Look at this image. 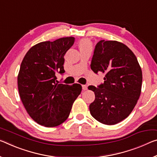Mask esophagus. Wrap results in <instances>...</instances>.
Wrapping results in <instances>:
<instances>
[{"label": "esophagus", "mask_w": 157, "mask_h": 157, "mask_svg": "<svg viewBox=\"0 0 157 157\" xmlns=\"http://www.w3.org/2000/svg\"><path fill=\"white\" fill-rule=\"evenodd\" d=\"M82 86L83 90H86V89H87V86L86 85H82Z\"/></svg>", "instance_id": "obj_1"}]
</instances>
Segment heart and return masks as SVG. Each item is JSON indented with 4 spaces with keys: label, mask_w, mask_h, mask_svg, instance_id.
<instances>
[{
    "label": "heart",
    "mask_w": 157,
    "mask_h": 157,
    "mask_svg": "<svg viewBox=\"0 0 157 157\" xmlns=\"http://www.w3.org/2000/svg\"><path fill=\"white\" fill-rule=\"evenodd\" d=\"M78 47L79 51L84 50H89V49H92V44L90 40L88 39H82L79 41Z\"/></svg>",
    "instance_id": "1"
}]
</instances>
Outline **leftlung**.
Returning a JSON list of instances; mask_svg holds the SVG:
<instances>
[{
	"label": "left lung",
	"mask_w": 157,
	"mask_h": 157,
	"mask_svg": "<svg viewBox=\"0 0 157 157\" xmlns=\"http://www.w3.org/2000/svg\"><path fill=\"white\" fill-rule=\"evenodd\" d=\"M91 68L96 74L105 73L104 83L88 87L96 96L89 105L91 114L107 125L120 122L132 112L141 93L143 75L136 56L123 43L101 40L94 49Z\"/></svg>",
	"instance_id": "1"
}]
</instances>
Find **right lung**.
Wrapping results in <instances>:
<instances>
[{
  "mask_svg": "<svg viewBox=\"0 0 157 157\" xmlns=\"http://www.w3.org/2000/svg\"><path fill=\"white\" fill-rule=\"evenodd\" d=\"M73 37L42 42L32 47L21 62L17 78L21 100L30 117L46 127L66 120L80 94L79 84H59L56 73L63 75L64 55L73 46Z\"/></svg>",
  "mask_w": 157,
  "mask_h": 157,
  "instance_id": "right-lung-1",
  "label": "right lung"
}]
</instances>
